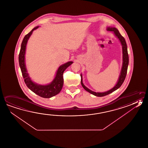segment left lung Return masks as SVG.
I'll list each match as a JSON object with an SVG mask.
<instances>
[{
    "label": "left lung",
    "instance_id": "1",
    "mask_svg": "<svg viewBox=\"0 0 148 148\" xmlns=\"http://www.w3.org/2000/svg\"><path fill=\"white\" fill-rule=\"evenodd\" d=\"M107 30L108 31H113L114 33L115 36H117V38L119 39L120 41L121 45H122V47H123V67L120 73V75L119 76V80L118 81L117 84L116 85V86L113 87L112 89L109 90L107 92H93L92 90L88 89V88H87L84 85L83 82H82V76H81V84L82 85L84 89H85L88 92H90V94H92V95H95L96 96L98 97H103L104 96L108 95L109 94L112 93V92H114V90H116V89L119 88L121 85L123 84V82L125 79L126 75H127V69H128V66L129 64V56L128 53V50H127V43L125 42V39L123 37L119 31L117 30L116 28H112V27H108Z\"/></svg>",
    "mask_w": 148,
    "mask_h": 148
}]
</instances>
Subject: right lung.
I'll list each match as a JSON object with an SVG mask.
<instances>
[{
    "label": "right lung",
    "instance_id": "right-lung-1",
    "mask_svg": "<svg viewBox=\"0 0 148 148\" xmlns=\"http://www.w3.org/2000/svg\"><path fill=\"white\" fill-rule=\"evenodd\" d=\"M38 28V26L34 28L29 34L25 35L23 39L19 54V63L24 81L28 88L40 97L50 98L58 94L61 92L64 82L63 73L67 67L72 64L73 62H69L59 67L56 72V77L51 84L47 85H40L35 84L31 81L25 67V48L28 39L31 36L32 32Z\"/></svg>",
    "mask_w": 148,
    "mask_h": 148
}]
</instances>
